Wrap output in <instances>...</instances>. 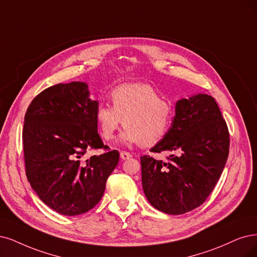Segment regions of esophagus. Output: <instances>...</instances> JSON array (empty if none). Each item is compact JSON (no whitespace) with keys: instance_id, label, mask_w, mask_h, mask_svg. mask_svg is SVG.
<instances>
[{"instance_id":"34e87169","label":"esophagus","mask_w":257,"mask_h":257,"mask_svg":"<svg viewBox=\"0 0 257 257\" xmlns=\"http://www.w3.org/2000/svg\"><path fill=\"white\" fill-rule=\"evenodd\" d=\"M120 158L122 160H128L132 158V155L130 153H127V151H120Z\"/></svg>"}]
</instances>
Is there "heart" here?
Returning a JSON list of instances; mask_svg holds the SVG:
<instances>
[{"label": "heart", "instance_id": "1", "mask_svg": "<svg viewBox=\"0 0 257 257\" xmlns=\"http://www.w3.org/2000/svg\"><path fill=\"white\" fill-rule=\"evenodd\" d=\"M109 104H98L95 111L101 138L111 141L122 126L120 141L127 145L150 147L158 144L168 132L174 117V106L160 97L148 83L132 82L117 85L110 92Z\"/></svg>", "mask_w": 257, "mask_h": 257}]
</instances>
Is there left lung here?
<instances>
[{
	"label": "left lung",
	"mask_w": 257,
	"mask_h": 257,
	"mask_svg": "<svg viewBox=\"0 0 257 257\" xmlns=\"http://www.w3.org/2000/svg\"><path fill=\"white\" fill-rule=\"evenodd\" d=\"M229 148V129L212 96L197 94L178 100L172 127L150 149L173 155L167 162L141 157L142 184L150 204L170 215L200 206L222 174Z\"/></svg>",
	"instance_id": "1"
}]
</instances>
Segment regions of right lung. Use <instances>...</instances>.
Listing matches in <instances>:
<instances>
[{
  "label": "right lung",
  "mask_w": 257,
  "mask_h": 257,
  "mask_svg": "<svg viewBox=\"0 0 257 257\" xmlns=\"http://www.w3.org/2000/svg\"><path fill=\"white\" fill-rule=\"evenodd\" d=\"M88 84L74 81L43 90L27 108L23 127L26 177L32 188L57 213L90 211L103 195L118 164L117 150L85 159L89 150L107 149L97 132Z\"/></svg>",
  "instance_id": "obj_1"
}]
</instances>
